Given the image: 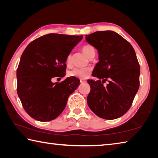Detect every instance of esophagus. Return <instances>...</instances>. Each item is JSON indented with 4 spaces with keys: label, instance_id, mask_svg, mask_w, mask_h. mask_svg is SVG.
<instances>
[{
    "label": "esophagus",
    "instance_id": "1",
    "mask_svg": "<svg viewBox=\"0 0 158 158\" xmlns=\"http://www.w3.org/2000/svg\"><path fill=\"white\" fill-rule=\"evenodd\" d=\"M85 82V80H83V79H80V83H84Z\"/></svg>",
    "mask_w": 158,
    "mask_h": 158
}]
</instances>
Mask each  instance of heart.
Segmentation results:
<instances>
[{
    "label": "heart",
    "mask_w": 158,
    "mask_h": 158,
    "mask_svg": "<svg viewBox=\"0 0 158 158\" xmlns=\"http://www.w3.org/2000/svg\"><path fill=\"white\" fill-rule=\"evenodd\" d=\"M81 49L85 55L89 58L94 56L95 50L94 47L90 44H85L82 47ZM66 64L68 65H71L72 64V56L69 54L66 58ZM91 68H74L69 73V75L73 77H76L80 79H85L90 75L91 73Z\"/></svg>",
    "instance_id": "1"
}]
</instances>
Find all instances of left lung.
<instances>
[{"mask_svg":"<svg viewBox=\"0 0 158 158\" xmlns=\"http://www.w3.org/2000/svg\"><path fill=\"white\" fill-rule=\"evenodd\" d=\"M85 40L98 51L99 62L88 80L90 91L87 103L102 118L116 119L129 110L139 88L140 66L132 45L111 31L85 35ZM107 81L106 86L103 84Z\"/></svg>","mask_w":158,"mask_h":158,"instance_id":"8db88e82","label":"left lung"}]
</instances>
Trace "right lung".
<instances>
[{"label": "right lung", "instance_id": "obj_1", "mask_svg": "<svg viewBox=\"0 0 158 158\" xmlns=\"http://www.w3.org/2000/svg\"><path fill=\"white\" fill-rule=\"evenodd\" d=\"M83 35L50 33L29 44L21 55L17 70V94L24 110L33 118L46 122L56 118L79 79L68 77L53 83V77L65 75L66 58Z\"/></svg>", "mask_w": 158, "mask_h": 158}]
</instances>
